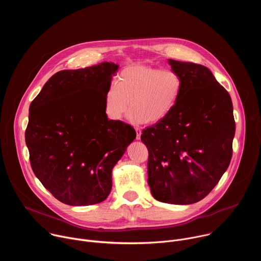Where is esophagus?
I'll use <instances>...</instances> for the list:
<instances>
[{
	"instance_id": "esophagus-1",
	"label": "esophagus",
	"mask_w": 261,
	"mask_h": 261,
	"mask_svg": "<svg viewBox=\"0 0 261 261\" xmlns=\"http://www.w3.org/2000/svg\"><path fill=\"white\" fill-rule=\"evenodd\" d=\"M135 131H136V139L139 140L140 139V136H141V129L139 127H136L135 128Z\"/></svg>"
}]
</instances>
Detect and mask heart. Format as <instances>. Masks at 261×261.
I'll use <instances>...</instances> for the list:
<instances>
[{
    "label": "heart",
    "instance_id": "b5f03b06",
    "mask_svg": "<svg viewBox=\"0 0 261 261\" xmlns=\"http://www.w3.org/2000/svg\"><path fill=\"white\" fill-rule=\"evenodd\" d=\"M181 80L171 69L147 65L124 68L117 82H111L104 96V111L108 119L120 121L129 109L134 124L157 123L174 108L180 92Z\"/></svg>",
    "mask_w": 261,
    "mask_h": 261
}]
</instances>
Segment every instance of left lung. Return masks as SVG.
Returning a JSON list of instances; mask_svg holds the SVG:
<instances>
[{
    "instance_id": "obj_1",
    "label": "left lung",
    "mask_w": 261,
    "mask_h": 261,
    "mask_svg": "<svg viewBox=\"0 0 261 261\" xmlns=\"http://www.w3.org/2000/svg\"><path fill=\"white\" fill-rule=\"evenodd\" d=\"M168 64L182 87L171 113L142 131L147 182L158 201L191 204L204 198L229 166L233 108L208 68L170 59Z\"/></svg>"
}]
</instances>
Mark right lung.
Segmentation results:
<instances>
[{
  "label": "right lung",
  "instance_id": "1",
  "mask_svg": "<svg viewBox=\"0 0 261 261\" xmlns=\"http://www.w3.org/2000/svg\"><path fill=\"white\" fill-rule=\"evenodd\" d=\"M119 65L62 70L30 105L25 143L32 169L61 202L92 205L113 187V168L135 139L132 126L108 120L105 92Z\"/></svg>",
  "mask_w": 261,
  "mask_h": 261
}]
</instances>
